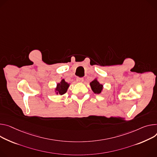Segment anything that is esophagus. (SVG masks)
Segmentation results:
<instances>
[{
	"label": "esophagus",
	"mask_w": 157,
	"mask_h": 157,
	"mask_svg": "<svg viewBox=\"0 0 157 157\" xmlns=\"http://www.w3.org/2000/svg\"><path fill=\"white\" fill-rule=\"evenodd\" d=\"M83 81H84V79L82 78H77L76 79V81L78 82H83Z\"/></svg>",
	"instance_id": "1"
}]
</instances>
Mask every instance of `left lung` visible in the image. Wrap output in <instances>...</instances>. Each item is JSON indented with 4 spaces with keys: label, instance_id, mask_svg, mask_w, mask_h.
I'll list each match as a JSON object with an SVG mask.
<instances>
[{
    "label": "left lung",
    "instance_id": "obj_1",
    "mask_svg": "<svg viewBox=\"0 0 157 157\" xmlns=\"http://www.w3.org/2000/svg\"><path fill=\"white\" fill-rule=\"evenodd\" d=\"M90 86L94 93L99 94L103 90V85L99 84V82L96 79H94L91 82H90Z\"/></svg>",
    "mask_w": 157,
    "mask_h": 157
}]
</instances>
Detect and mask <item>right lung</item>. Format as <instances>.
I'll list each match as a JSON object with an SVG mask.
<instances>
[{
  "label": "right lung",
  "mask_w": 157,
  "mask_h": 157,
  "mask_svg": "<svg viewBox=\"0 0 157 157\" xmlns=\"http://www.w3.org/2000/svg\"><path fill=\"white\" fill-rule=\"evenodd\" d=\"M69 86V84L65 82L64 79H63L60 83L57 84V88L56 89L57 91V94H59L61 95L64 94L67 91Z\"/></svg>",
  "instance_id": "1"
}]
</instances>
